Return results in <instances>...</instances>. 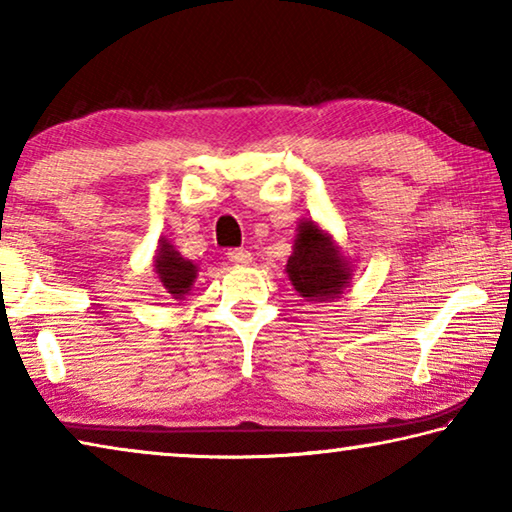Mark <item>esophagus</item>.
<instances>
[{"mask_svg": "<svg viewBox=\"0 0 512 512\" xmlns=\"http://www.w3.org/2000/svg\"><path fill=\"white\" fill-rule=\"evenodd\" d=\"M228 259L237 266H248L250 262H253V255H250V250H246V248H232L228 253Z\"/></svg>", "mask_w": 512, "mask_h": 512, "instance_id": "esophagus-1", "label": "esophagus"}]
</instances>
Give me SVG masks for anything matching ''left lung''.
Returning a JSON list of instances; mask_svg holds the SVG:
<instances>
[{
	"label": "left lung",
	"instance_id": "obj_1",
	"mask_svg": "<svg viewBox=\"0 0 512 512\" xmlns=\"http://www.w3.org/2000/svg\"><path fill=\"white\" fill-rule=\"evenodd\" d=\"M296 232L293 253L284 266L293 289L309 302L336 300L350 287L354 264L314 219H300Z\"/></svg>",
	"mask_w": 512,
	"mask_h": 512
}]
</instances>
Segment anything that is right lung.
Masks as SVG:
<instances>
[{"label":"right lung","instance_id":"add662e5","mask_svg":"<svg viewBox=\"0 0 512 512\" xmlns=\"http://www.w3.org/2000/svg\"><path fill=\"white\" fill-rule=\"evenodd\" d=\"M153 271L158 275L162 289L176 300H185L192 293L198 277V266L192 259L180 255L167 237L158 239V248H155L153 255Z\"/></svg>","mask_w":512,"mask_h":512}]
</instances>
